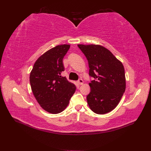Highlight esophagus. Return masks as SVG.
I'll use <instances>...</instances> for the list:
<instances>
[{
	"instance_id": "obj_1",
	"label": "esophagus",
	"mask_w": 151,
	"mask_h": 151,
	"mask_svg": "<svg viewBox=\"0 0 151 151\" xmlns=\"http://www.w3.org/2000/svg\"><path fill=\"white\" fill-rule=\"evenodd\" d=\"M83 83H84V81H83V80L82 79H79L78 81H77V83H78L79 85H82V84H83Z\"/></svg>"
}]
</instances>
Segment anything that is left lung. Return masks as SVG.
Wrapping results in <instances>:
<instances>
[{
    "label": "left lung",
    "mask_w": 151,
    "mask_h": 151,
    "mask_svg": "<svg viewBox=\"0 0 151 151\" xmlns=\"http://www.w3.org/2000/svg\"><path fill=\"white\" fill-rule=\"evenodd\" d=\"M86 56L89 75L94 78L87 101L95 113L110 112L119 103L126 88L125 69L122 63L107 48L98 45H78Z\"/></svg>",
    "instance_id": "1"
}]
</instances>
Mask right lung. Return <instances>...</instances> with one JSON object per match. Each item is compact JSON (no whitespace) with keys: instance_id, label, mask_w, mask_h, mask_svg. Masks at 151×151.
Instances as JSON below:
<instances>
[{"instance_id":"1","label":"right lung","mask_w":151,"mask_h":151,"mask_svg":"<svg viewBox=\"0 0 151 151\" xmlns=\"http://www.w3.org/2000/svg\"><path fill=\"white\" fill-rule=\"evenodd\" d=\"M69 48V45H61L48 50L38 58L30 73L32 92L41 107L50 113L64 110L76 89L62 76L63 58Z\"/></svg>"}]
</instances>
